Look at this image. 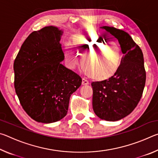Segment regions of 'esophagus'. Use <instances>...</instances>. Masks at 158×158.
I'll list each match as a JSON object with an SVG mask.
<instances>
[{
    "instance_id": "1",
    "label": "esophagus",
    "mask_w": 158,
    "mask_h": 158,
    "mask_svg": "<svg viewBox=\"0 0 158 158\" xmlns=\"http://www.w3.org/2000/svg\"><path fill=\"white\" fill-rule=\"evenodd\" d=\"M89 84V82L88 80H86L84 78L82 79V85H88Z\"/></svg>"
}]
</instances>
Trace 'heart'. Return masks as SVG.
<instances>
[{
	"instance_id": "heart-1",
	"label": "heart",
	"mask_w": 158,
	"mask_h": 158,
	"mask_svg": "<svg viewBox=\"0 0 158 158\" xmlns=\"http://www.w3.org/2000/svg\"><path fill=\"white\" fill-rule=\"evenodd\" d=\"M74 49L67 47L65 56L71 66L79 63L85 74L95 81L108 79L116 73L121 64L122 53L118 42L109 41L97 34L77 35L73 40Z\"/></svg>"
}]
</instances>
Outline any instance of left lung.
<instances>
[{
	"label": "left lung",
	"instance_id": "8db88e82",
	"mask_svg": "<svg viewBox=\"0 0 158 158\" xmlns=\"http://www.w3.org/2000/svg\"><path fill=\"white\" fill-rule=\"evenodd\" d=\"M102 28L118 40L123 56L114 75L92 82L93 109L101 119L116 121L129 115L142 96L146 78L143 56L126 32L106 26Z\"/></svg>",
	"mask_w": 158,
	"mask_h": 158
}]
</instances>
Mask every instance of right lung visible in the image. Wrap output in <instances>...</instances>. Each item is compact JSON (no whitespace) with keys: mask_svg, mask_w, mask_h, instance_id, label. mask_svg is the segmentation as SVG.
I'll return each instance as SVG.
<instances>
[{"mask_svg":"<svg viewBox=\"0 0 158 158\" xmlns=\"http://www.w3.org/2000/svg\"><path fill=\"white\" fill-rule=\"evenodd\" d=\"M62 33L52 26L32 32L15 60L16 93L26 114L37 122L51 123L65 117L69 98L81 84V77L60 63Z\"/></svg>","mask_w":158,"mask_h":158,"instance_id":"obj_1","label":"right lung"}]
</instances>
